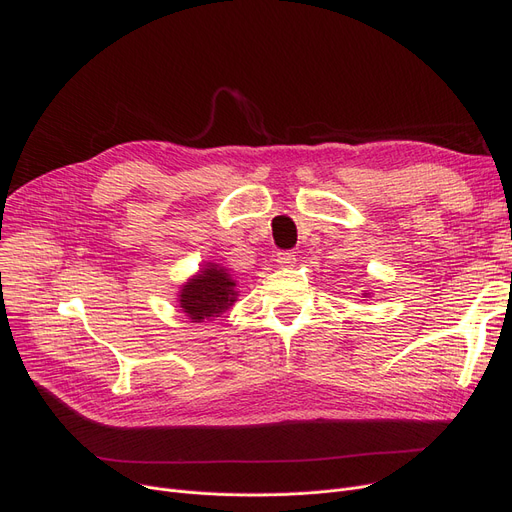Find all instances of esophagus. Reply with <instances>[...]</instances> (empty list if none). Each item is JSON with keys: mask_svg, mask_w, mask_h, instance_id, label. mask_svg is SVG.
Here are the masks:
<instances>
[{"mask_svg": "<svg viewBox=\"0 0 512 512\" xmlns=\"http://www.w3.org/2000/svg\"><path fill=\"white\" fill-rule=\"evenodd\" d=\"M277 264L279 266H294L296 264V254L291 252V250L277 252Z\"/></svg>", "mask_w": 512, "mask_h": 512, "instance_id": "1", "label": "esophagus"}]
</instances>
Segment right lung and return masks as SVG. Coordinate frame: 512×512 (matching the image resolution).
Segmentation results:
<instances>
[{"mask_svg":"<svg viewBox=\"0 0 512 512\" xmlns=\"http://www.w3.org/2000/svg\"><path fill=\"white\" fill-rule=\"evenodd\" d=\"M235 281L218 264H210L181 289V308L193 323L218 316L235 302Z\"/></svg>","mask_w":512,"mask_h":512,"instance_id":"right-lung-1","label":"right lung"}]
</instances>
